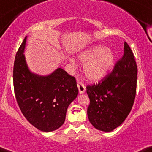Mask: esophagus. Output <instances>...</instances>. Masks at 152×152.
I'll list each match as a JSON object with an SVG mask.
<instances>
[{"label":"esophagus","instance_id":"esophagus-1","mask_svg":"<svg viewBox=\"0 0 152 152\" xmlns=\"http://www.w3.org/2000/svg\"><path fill=\"white\" fill-rule=\"evenodd\" d=\"M77 86L78 88H79V91L80 94H83V93L85 92L86 91V86H85L84 84H83L81 81H77Z\"/></svg>","mask_w":152,"mask_h":152}]
</instances>
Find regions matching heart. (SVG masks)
<instances>
[{"label":"heart","mask_w":152,"mask_h":152,"mask_svg":"<svg viewBox=\"0 0 152 152\" xmlns=\"http://www.w3.org/2000/svg\"><path fill=\"white\" fill-rule=\"evenodd\" d=\"M85 63L84 73L90 81H97L104 79L113 68L115 56L110 49L103 45H96L80 53L78 56Z\"/></svg>","instance_id":"b5f03b06"}]
</instances>
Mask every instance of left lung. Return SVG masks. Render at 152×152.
Wrapping results in <instances>:
<instances>
[{
  "mask_svg": "<svg viewBox=\"0 0 152 152\" xmlns=\"http://www.w3.org/2000/svg\"><path fill=\"white\" fill-rule=\"evenodd\" d=\"M137 73L133 53L125 42L123 56L113 71L98 84L86 86L88 118L95 128L110 132L127 118L136 97Z\"/></svg>",
  "mask_w": 152,
  "mask_h": 152,
  "instance_id": "1",
  "label": "left lung"
}]
</instances>
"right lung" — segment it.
Listing matches in <instances>:
<instances>
[{
    "mask_svg": "<svg viewBox=\"0 0 152 152\" xmlns=\"http://www.w3.org/2000/svg\"><path fill=\"white\" fill-rule=\"evenodd\" d=\"M26 37L15 57L13 81L15 96L29 122L45 132L61 127L68 107L79 93L76 79L59 68L47 76L30 72L24 50Z\"/></svg>",
    "mask_w": 152,
    "mask_h": 152,
    "instance_id": "add662e5",
    "label": "right lung"
}]
</instances>
